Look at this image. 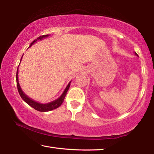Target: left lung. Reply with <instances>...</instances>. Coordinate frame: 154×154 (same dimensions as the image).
Returning <instances> with one entry per match:
<instances>
[{"label":"left lung","instance_id":"8db88e82","mask_svg":"<svg viewBox=\"0 0 154 154\" xmlns=\"http://www.w3.org/2000/svg\"><path fill=\"white\" fill-rule=\"evenodd\" d=\"M134 54H135V55H136V56H138V55H137V54L136 53V52H134Z\"/></svg>","mask_w":154,"mask_h":154}]
</instances>
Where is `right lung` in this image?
<instances>
[{
	"label": "right lung",
	"instance_id": "right-lung-1",
	"mask_svg": "<svg viewBox=\"0 0 154 154\" xmlns=\"http://www.w3.org/2000/svg\"><path fill=\"white\" fill-rule=\"evenodd\" d=\"M48 36H49V35L40 36L39 37H38L37 38H36V39H35V41H32V42L31 43L30 47L32 46L34 43H35L36 41H37L38 40H42V39H43V38H45L47 37H48ZM30 47H29V48H30ZM21 60H22V58H21ZM18 68H19V66H18ZM18 68H17V73H16V82H17V87L18 92H19L21 98L23 99V100L25 101V102L28 105L32 106V108L36 109V111H41V112H46V111H50L54 110V109H57L62 105V103L64 102V98L66 95L67 91L69 90V89L70 85H71V82H70L69 83V84L67 85V86L66 87L65 90H64L63 93L62 94V95L60 96L58 98H57L56 100H54V101H51V102H50V103H46V104H42V103H38V102H36V101L32 100V98L28 97V96L24 92H23L22 88H21L20 85L19 80H18Z\"/></svg>",
	"mask_w": 154,
	"mask_h": 154
}]
</instances>
